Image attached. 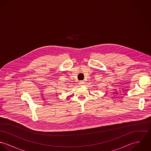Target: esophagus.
Instances as JSON below:
<instances>
[{
    "label": "esophagus",
    "mask_w": 151,
    "mask_h": 151,
    "mask_svg": "<svg viewBox=\"0 0 151 151\" xmlns=\"http://www.w3.org/2000/svg\"><path fill=\"white\" fill-rule=\"evenodd\" d=\"M79 84H80V85H84V84H85V83H84V81H80V83H79Z\"/></svg>",
    "instance_id": "1"
}]
</instances>
